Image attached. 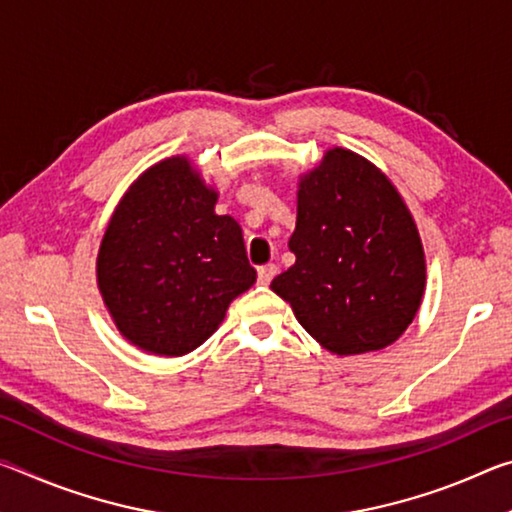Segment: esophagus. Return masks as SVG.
<instances>
[{"mask_svg": "<svg viewBox=\"0 0 512 512\" xmlns=\"http://www.w3.org/2000/svg\"><path fill=\"white\" fill-rule=\"evenodd\" d=\"M275 275H277V266H275V264H264V266L257 268V280H259V284H268V282L273 280Z\"/></svg>", "mask_w": 512, "mask_h": 512, "instance_id": "34e87169", "label": "esophagus"}]
</instances>
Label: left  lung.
Instances as JSON below:
<instances>
[{"instance_id": "1", "label": "left lung", "mask_w": 512, "mask_h": 512, "mask_svg": "<svg viewBox=\"0 0 512 512\" xmlns=\"http://www.w3.org/2000/svg\"><path fill=\"white\" fill-rule=\"evenodd\" d=\"M289 250L296 264L271 289L329 352L386 348L420 309L418 228L391 180L357 153L327 151L302 178Z\"/></svg>"}]
</instances>
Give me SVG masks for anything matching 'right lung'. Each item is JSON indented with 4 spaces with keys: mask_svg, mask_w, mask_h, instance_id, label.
<instances>
[{
    "mask_svg": "<svg viewBox=\"0 0 512 512\" xmlns=\"http://www.w3.org/2000/svg\"><path fill=\"white\" fill-rule=\"evenodd\" d=\"M187 158L162 160L121 198L103 235L97 280L119 332L164 357L196 350L257 271L239 223L214 214Z\"/></svg>",
    "mask_w": 512,
    "mask_h": 512,
    "instance_id": "obj_1",
    "label": "right lung"
}]
</instances>
